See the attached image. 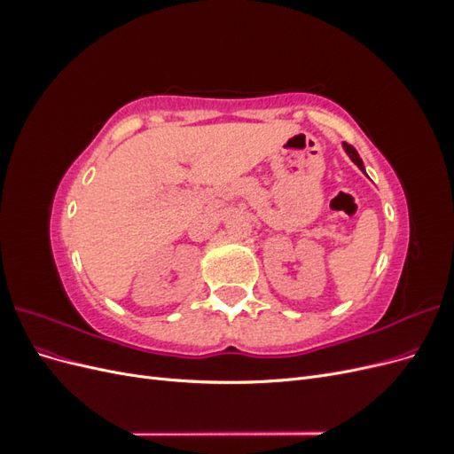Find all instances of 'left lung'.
<instances>
[{
  "label": "left lung",
  "instance_id": "obj_1",
  "mask_svg": "<svg viewBox=\"0 0 454 454\" xmlns=\"http://www.w3.org/2000/svg\"><path fill=\"white\" fill-rule=\"evenodd\" d=\"M342 149L347 151V155L350 157V160H352L354 164H358V168H360L362 172H365V167H364V162H362V159H360V155H358V151H356L352 145H348L347 142H342Z\"/></svg>",
  "mask_w": 454,
  "mask_h": 454
}]
</instances>
